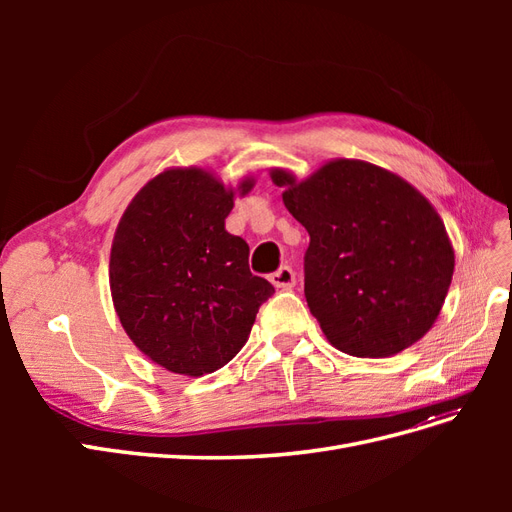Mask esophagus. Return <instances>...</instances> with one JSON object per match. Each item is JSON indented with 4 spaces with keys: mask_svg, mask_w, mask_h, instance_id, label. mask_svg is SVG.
Segmentation results:
<instances>
[{
    "mask_svg": "<svg viewBox=\"0 0 512 512\" xmlns=\"http://www.w3.org/2000/svg\"><path fill=\"white\" fill-rule=\"evenodd\" d=\"M269 280H271V284H273L275 288L290 290L294 284H297V275H294V271H292L288 265H284V267L277 269L275 273H271Z\"/></svg>",
    "mask_w": 512,
    "mask_h": 512,
    "instance_id": "1",
    "label": "esophagus"
}]
</instances>
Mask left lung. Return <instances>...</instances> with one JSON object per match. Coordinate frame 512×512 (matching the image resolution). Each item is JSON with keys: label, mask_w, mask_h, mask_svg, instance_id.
<instances>
[{"label": "left lung", "mask_w": 512, "mask_h": 512, "mask_svg": "<svg viewBox=\"0 0 512 512\" xmlns=\"http://www.w3.org/2000/svg\"><path fill=\"white\" fill-rule=\"evenodd\" d=\"M271 179L309 232L305 299L329 342L369 359L418 342L438 320L455 271L429 200L363 160H331L303 181L273 168Z\"/></svg>", "instance_id": "left-lung-1"}]
</instances>
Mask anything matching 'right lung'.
Wrapping results in <instances>:
<instances>
[{
  "instance_id": "add662e5",
  "label": "right lung",
  "mask_w": 512,
  "mask_h": 512,
  "mask_svg": "<svg viewBox=\"0 0 512 512\" xmlns=\"http://www.w3.org/2000/svg\"><path fill=\"white\" fill-rule=\"evenodd\" d=\"M254 179L237 190L205 168H168L123 211L111 247L113 305L123 331L153 363L198 378L245 346L275 288L252 275L250 245L224 228Z\"/></svg>"
}]
</instances>
